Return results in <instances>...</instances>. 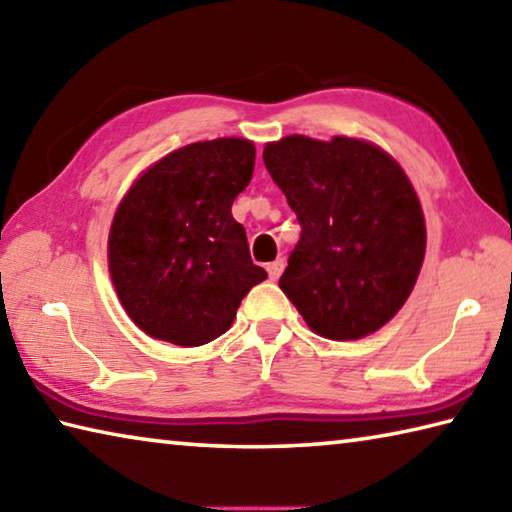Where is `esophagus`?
Here are the masks:
<instances>
[{
    "label": "esophagus",
    "instance_id": "esophagus-1",
    "mask_svg": "<svg viewBox=\"0 0 512 512\" xmlns=\"http://www.w3.org/2000/svg\"><path fill=\"white\" fill-rule=\"evenodd\" d=\"M266 271H268V277H271V280H277V277H280L282 271H284V259L282 257L275 259V262L266 266Z\"/></svg>",
    "mask_w": 512,
    "mask_h": 512
}]
</instances>
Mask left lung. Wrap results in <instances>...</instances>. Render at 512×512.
Instances as JSON below:
<instances>
[{"label": "left lung", "instance_id": "left-lung-1", "mask_svg": "<svg viewBox=\"0 0 512 512\" xmlns=\"http://www.w3.org/2000/svg\"><path fill=\"white\" fill-rule=\"evenodd\" d=\"M264 164L302 228L280 289L325 339L377 332L411 296L427 248L400 164L370 142L305 135L266 144Z\"/></svg>", "mask_w": 512, "mask_h": 512}]
</instances>
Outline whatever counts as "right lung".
I'll list each match as a JSON object with an SVG mask.
<instances>
[{
  "instance_id": "1",
  "label": "right lung",
  "mask_w": 512,
  "mask_h": 512,
  "mask_svg": "<svg viewBox=\"0 0 512 512\" xmlns=\"http://www.w3.org/2000/svg\"><path fill=\"white\" fill-rule=\"evenodd\" d=\"M253 169V142H194L146 169L119 203L110 277L126 314L153 339L183 348L214 341L266 280L232 216Z\"/></svg>"
}]
</instances>
